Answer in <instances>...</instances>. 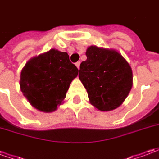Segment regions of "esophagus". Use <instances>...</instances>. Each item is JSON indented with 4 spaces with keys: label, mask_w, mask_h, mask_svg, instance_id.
<instances>
[{
    "label": "esophagus",
    "mask_w": 159,
    "mask_h": 159,
    "mask_svg": "<svg viewBox=\"0 0 159 159\" xmlns=\"http://www.w3.org/2000/svg\"><path fill=\"white\" fill-rule=\"evenodd\" d=\"M76 67H77V69L79 70V68H80V62H76Z\"/></svg>",
    "instance_id": "1"
}]
</instances>
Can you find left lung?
Instances as JSON below:
<instances>
[{
	"label": "left lung",
	"mask_w": 159,
	"mask_h": 159,
	"mask_svg": "<svg viewBox=\"0 0 159 159\" xmlns=\"http://www.w3.org/2000/svg\"><path fill=\"white\" fill-rule=\"evenodd\" d=\"M87 59L80 65L79 79L90 104L100 111L119 107L133 86L131 66L118 51L90 46Z\"/></svg>",
	"instance_id": "1"
}]
</instances>
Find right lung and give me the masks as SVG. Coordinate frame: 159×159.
Wrapping results in <instances>:
<instances>
[{
	"instance_id": "add662e5",
	"label": "right lung",
	"mask_w": 159,
	"mask_h": 159,
	"mask_svg": "<svg viewBox=\"0 0 159 159\" xmlns=\"http://www.w3.org/2000/svg\"><path fill=\"white\" fill-rule=\"evenodd\" d=\"M77 74L68 53L52 48L29 59L23 67L20 90L35 109L52 112L64 103L70 84Z\"/></svg>"
}]
</instances>
